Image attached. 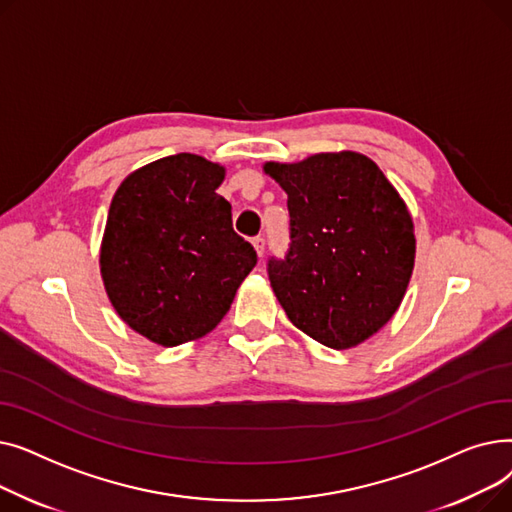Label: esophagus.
<instances>
[{"mask_svg": "<svg viewBox=\"0 0 512 512\" xmlns=\"http://www.w3.org/2000/svg\"><path fill=\"white\" fill-rule=\"evenodd\" d=\"M253 247H255V253H257V257H263V253H265V240H263L261 236L253 238Z\"/></svg>", "mask_w": 512, "mask_h": 512, "instance_id": "1", "label": "esophagus"}]
</instances>
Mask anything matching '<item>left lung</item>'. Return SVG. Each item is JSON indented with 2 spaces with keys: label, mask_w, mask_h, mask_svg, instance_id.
Returning <instances> with one entry per match:
<instances>
[{
  "label": "left lung",
  "mask_w": 512,
  "mask_h": 512,
  "mask_svg": "<svg viewBox=\"0 0 512 512\" xmlns=\"http://www.w3.org/2000/svg\"><path fill=\"white\" fill-rule=\"evenodd\" d=\"M288 195L292 245L270 284L294 328L346 351L378 334L405 299L415 267L411 211L359 151L265 161Z\"/></svg>",
  "instance_id": "8db88e82"
}]
</instances>
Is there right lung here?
<instances>
[{
    "label": "right lung",
    "mask_w": 512,
    "mask_h": 512,
    "mask_svg": "<svg viewBox=\"0 0 512 512\" xmlns=\"http://www.w3.org/2000/svg\"><path fill=\"white\" fill-rule=\"evenodd\" d=\"M224 178L226 168L201 155L161 157L130 172L107 211L99 249L107 299L159 346L209 334L257 263L215 193Z\"/></svg>",
    "instance_id": "obj_1"
}]
</instances>
